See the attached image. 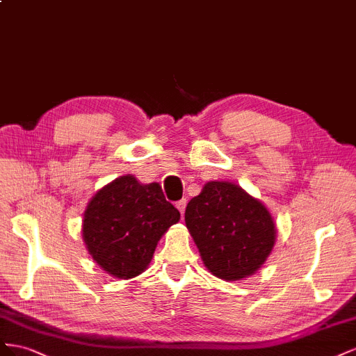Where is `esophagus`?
<instances>
[{
    "label": "esophagus",
    "instance_id": "34e87169",
    "mask_svg": "<svg viewBox=\"0 0 356 356\" xmlns=\"http://www.w3.org/2000/svg\"><path fill=\"white\" fill-rule=\"evenodd\" d=\"M176 207L179 209V211H180V215L184 216V213H185V209H186V198H184V200H180V201H177L176 202Z\"/></svg>",
    "mask_w": 356,
    "mask_h": 356
}]
</instances>
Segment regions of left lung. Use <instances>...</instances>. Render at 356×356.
<instances>
[{
	"instance_id": "1",
	"label": "left lung",
	"mask_w": 356,
	"mask_h": 356,
	"mask_svg": "<svg viewBox=\"0 0 356 356\" xmlns=\"http://www.w3.org/2000/svg\"><path fill=\"white\" fill-rule=\"evenodd\" d=\"M185 222L206 267L223 280L255 273L276 240L268 210L229 181H209L188 202Z\"/></svg>"
}]
</instances>
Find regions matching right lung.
<instances>
[{"mask_svg":"<svg viewBox=\"0 0 356 356\" xmlns=\"http://www.w3.org/2000/svg\"><path fill=\"white\" fill-rule=\"evenodd\" d=\"M180 219L158 184L122 176L98 191L83 219V240L98 266L118 279L143 273L162 234Z\"/></svg>","mask_w":356,"mask_h":356,"instance_id":"1","label":"right lung"}]
</instances>
